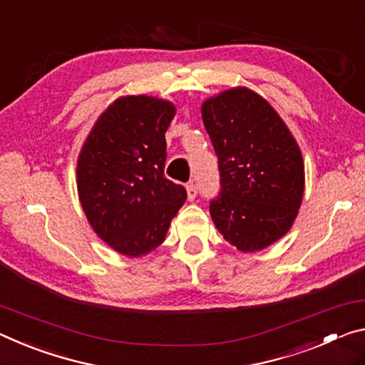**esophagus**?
Masks as SVG:
<instances>
[{"instance_id": "34e87169", "label": "esophagus", "mask_w": 365, "mask_h": 365, "mask_svg": "<svg viewBox=\"0 0 365 365\" xmlns=\"http://www.w3.org/2000/svg\"><path fill=\"white\" fill-rule=\"evenodd\" d=\"M186 190H187V197H189V200H194L195 197H197V194H199V189H197V186L195 184H187L186 186Z\"/></svg>"}]
</instances>
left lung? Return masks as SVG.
Listing matches in <instances>:
<instances>
[{
  "label": "left lung",
  "instance_id": "obj_1",
  "mask_svg": "<svg viewBox=\"0 0 365 365\" xmlns=\"http://www.w3.org/2000/svg\"><path fill=\"white\" fill-rule=\"evenodd\" d=\"M202 119L218 158L215 226L242 252L270 246L289 231L301 207L299 147L277 111L247 88L207 100Z\"/></svg>",
  "mask_w": 365,
  "mask_h": 365
}]
</instances>
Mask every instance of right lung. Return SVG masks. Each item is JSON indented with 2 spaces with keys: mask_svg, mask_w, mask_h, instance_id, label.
<instances>
[{
  "mask_svg": "<svg viewBox=\"0 0 365 365\" xmlns=\"http://www.w3.org/2000/svg\"><path fill=\"white\" fill-rule=\"evenodd\" d=\"M175 111L165 100L123 97L100 116L82 147V208L95 232L124 255L157 249L187 197L165 176V133Z\"/></svg>",
  "mask_w": 365,
  "mask_h": 365,
  "instance_id": "right-lung-1",
  "label": "right lung"
}]
</instances>
